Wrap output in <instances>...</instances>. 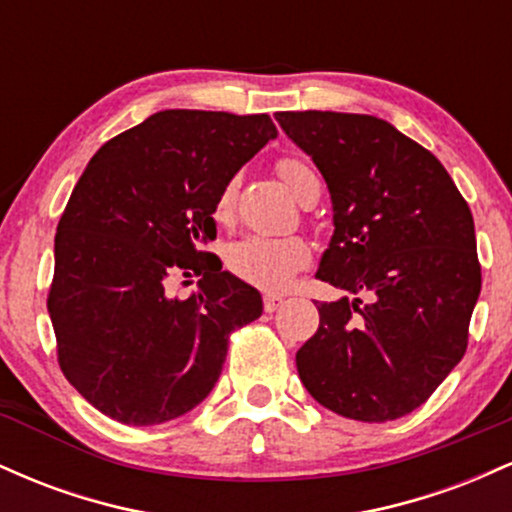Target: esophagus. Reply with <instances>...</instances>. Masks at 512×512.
I'll return each mask as SVG.
<instances>
[{
    "label": "esophagus",
    "instance_id": "1",
    "mask_svg": "<svg viewBox=\"0 0 512 512\" xmlns=\"http://www.w3.org/2000/svg\"><path fill=\"white\" fill-rule=\"evenodd\" d=\"M262 303H264V313H274V310L281 308V303H284V298L276 296V293H264Z\"/></svg>",
    "mask_w": 512,
    "mask_h": 512
}]
</instances>
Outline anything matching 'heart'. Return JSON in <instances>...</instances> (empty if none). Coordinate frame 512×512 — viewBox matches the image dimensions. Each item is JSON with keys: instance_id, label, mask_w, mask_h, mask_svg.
Listing matches in <instances>:
<instances>
[{"instance_id": "b5f03b06", "label": "heart", "mask_w": 512, "mask_h": 512, "mask_svg": "<svg viewBox=\"0 0 512 512\" xmlns=\"http://www.w3.org/2000/svg\"><path fill=\"white\" fill-rule=\"evenodd\" d=\"M276 170H279L281 180L286 182V187L303 199L305 190H308L317 180V173L303 158L296 156H284L276 161ZM238 195V180L231 178L226 185L221 187L219 197H216L214 216L219 221H226L231 216L233 204H236ZM313 250H310L308 240L298 236H284V238H267V236H250L233 243L226 252V264L231 269V274H236L238 279L248 281L252 286H260V289H281L291 281V276L301 272L303 267H308Z\"/></svg>"}]
</instances>
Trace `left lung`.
Wrapping results in <instances>:
<instances>
[{
	"instance_id": "8db88e82",
	"label": "left lung",
	"mask_w": 512,
	"mask_h": 512,
	"mask_svg": "<svg viewBox=\"0 0 512 512\" xmlns=\"http://www.w3.org/2000/svg\"><path fill=\"white\" fill-rule=\"evenodd\" d=\"M274 117L330 187L334 236L315 279L346 291L317 303L320 327L296 354L301 383L346 419L395 421L467 351L481 291L472 211L443 163L380 117Z\"/></svg>"
}]
</instances>
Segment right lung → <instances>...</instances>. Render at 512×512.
I'll return each instance as SVG.
<instances>
[{"label": "right lung", "instance_id": "add662e5", "mask_svg": "<svg viewBox=\"0 0 512 512\" xmlns=\"http://www.w3.org/2000/svg\"><path fill=\"white\" fill-rule=\"evenodd\" d=\"M276 137L269 115L161 110L105 142L55 236L48 313L64 378L127 426L195 409L219 380L228 337L262 315L257 289L221 272V187ZM175 273L200 276L170 297Z\"/></svg>", "mask_w": 512, "mask_h": 512}]
</instances>
